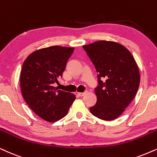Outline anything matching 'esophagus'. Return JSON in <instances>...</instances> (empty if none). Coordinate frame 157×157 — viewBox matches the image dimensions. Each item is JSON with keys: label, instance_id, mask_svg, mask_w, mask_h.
Here are the masks:
<instances>
[{"label": "esophagus", "instance_id": "34e87169", "mask_svg": "<svg viewBox=\"0 0 157 157\" xmlns=\"http://www.w3.org/2000/svg\"><path fill=\"white\" fill-rule=\"evenodd\" d=\"M87 93V91H85V92H82V93H77V94H78V96H85V93Z\"/></svg>", "mask_w": 157, "mask_h": 157}]
</instances>
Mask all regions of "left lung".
<instances>
[{
    "label": "left lung",
    "instance_id": "8db88e82",
    "mask_svg": "<svg viewBox=\"0 0 157 157\" xmlns=\"http://www.w3.org/2000/svg\"><path fill=\"white\" fill-rule=\"evenodd\" d=\"M82 48L98 73L97 101L90 108L91 114L103 120H114L138 91L140 73L136 61L125 47L112 41H97Z\"/></svg>",
    "mask_w": 157,
    "mask_h": 157
}]
</instances>
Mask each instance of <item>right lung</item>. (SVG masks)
<instances>
[{
  "instance_id": "obj_1",
  "label": "right lung",
  "mask_w": 157,
  "mask_h": 157,
  "mask_svg": "<svg viewBox=\"0 0 157 157\" xmlns=\"http://www.w3.org/2000/svg\"><path fill=\"white\" fill-rule=\"evenodd\" d=\"M74 48L51 46L40 49L25 59L20 75L22 96L40 117L56 122L64 117L76 97L53 86L62 77Z\"/></svg>"
}]
</instances>
